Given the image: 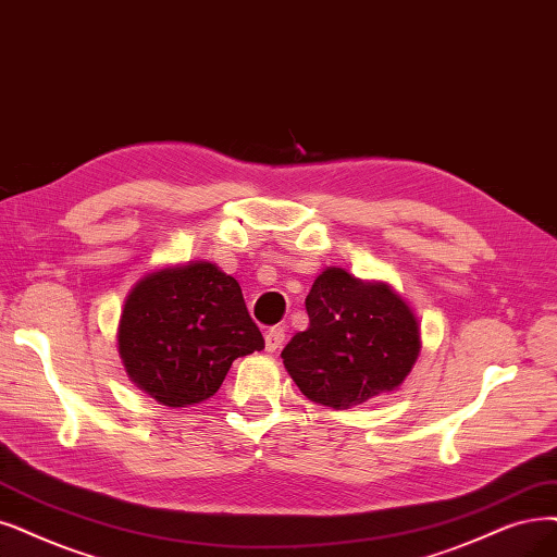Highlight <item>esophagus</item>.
Wrapping results in <instances>:
<instances>
[{"instance_id": "obj_1", "label": "esophagus", "mask_w": 557, "mask_h": 557, "mask_svg": "<svg viewBox=\"0 0 557 557\" xmlns=\"http://www.w3.org/2000/svg\"><path fill=\"white\" fill-rule=\"evenodd\" d=\"M284 342V327H271V331H265V351H277Z\"/></svg>"}]
</instances>
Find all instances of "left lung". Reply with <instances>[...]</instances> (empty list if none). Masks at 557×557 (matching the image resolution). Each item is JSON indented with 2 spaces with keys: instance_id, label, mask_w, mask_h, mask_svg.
<instances>
[{
  "instance_id": "8db88e82",
  "label": "left lung",
  "mask_w": 557,
  "mask_h": 557,
  "mask_svg": "<svg viewBox=\"0 0 557 557\" xmlns=\"http://www.w3.org/2000/svg\"><path fill=\"white\" fill-rule=\"evenodd\" d=\"M310 327L284 346L282 360L300 393L344 410L389 393L413 369L420 327L387 284H367L325 268L305 298Z\"/></svg>"
}]
</instances>
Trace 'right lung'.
Segmentation results:
<instances>
[{
	"label": "right lung",
	"mask_w": 557,
	"mask_h": 557,
	"mask_svg": "<svg viewBox=\"0 0 557 557\" xmlns=\"http://www.w3.org/2000/svg\"><path fill=\"white\" fill-rule=\"evenodd\" d=\"M261 348L238 282L213 263L151 273L123 305L119 356L137 387L164 406L213 397L232 362Z\"/></svg>",
	"instance_id": "add662e5"
}]
</instances>
